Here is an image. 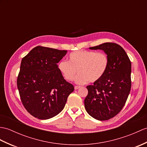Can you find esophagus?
Returning <instances> with one entry per match:
<instances>
[{
	"mask_svg": "<svg viewBox=\"0 0 147 147\" xmlns=\"http://www.w3.org/2000/svg\"><path fill=\"white\" fill-rule=\"evenodd\" d=\"M79 88H80V86H74V89L75 90H78V89H79Z\"/></svg>",
	"mask_w": 147,
	"mask_h": 147,
	"instance_id": "34e87169",
	"label": "esophagus"
}]
</instances>
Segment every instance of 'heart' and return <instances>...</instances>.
<instances>
[{"label": "heart", "instance_id": "1", "mask_svg": "<svg viewBox=\"0 0 147 147\" xmlns=\"http://www.w3.org/2000/svg\"><path fill=\"white\" fill-rule=\"evenodd\" d=\"M108 56L104 53L93 51H74L69 56V61L62 60L58 67L67 81L74 80L78 72L76 83L84 84L88 81L96 82L103 77L108 66Z\"/></svg>", "mask_w": 147, "mask_h": 147}]
</instances>
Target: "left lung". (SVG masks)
Listing matches in <instances>:
<instances>
[{
    "label": "left lung",
    "instance_id": "1",
    "mask_svg": "<svg viewBox=\"0 0 147 147\" xmlns=\"http://www.w3.org/2000/svg\"><path fill=\"white\" fill-rule=\"evenodd\" d=\"M89 49L103 51L109 63L103 77L86 86L88 94L84 99V107L91 117L107 120L117 115L127 101L131 85V62L117 44L105 42Z\"/></svg>",
    "mask_w": 147,
    "mask_h": 147
}]
</instances>
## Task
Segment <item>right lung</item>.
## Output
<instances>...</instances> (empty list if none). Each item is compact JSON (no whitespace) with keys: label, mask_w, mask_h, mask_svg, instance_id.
<instances>
[{"label":"right lung","mask_w":147,"mask_h":147,"mask_svg":"<svg viewBox=\"0 0 147 147\" xmlns=\"http://www.w3.org/2000/svg\"><path fill=\"white\" fill-rule=\"evenodd\" d=\"M67 52L37 46L22 58L17 84L24 107L33 117L40 120L55 117L74 91L57 65Z\"/></svg>","instance_id":"obj_1"}]
</instances>
